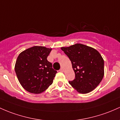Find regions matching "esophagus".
<instances>
[{"mask_svg":"<svg viewBox=\"0 0 120 120\" xmlns=\"http://www.w3.org/2000/svg\"><path fill=\"white\" fill-rule=\"evenodd\" d=\"M59 71H60V72H64V69H63V68H60V69L59 70Z\"/></svg>","mask_w":120,"mask_h":120,"instance_id":"obj_1","label":"esophagus"}]
</instances>
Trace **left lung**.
<instances>
[{
	"label": "left lung",
	"mask_w": 120,
	"mask_h": 120,
	"mask_svg": "<svg viewBox=\"0 0 120 120\" xmlns=\"http://www.w3.org/2000/svg\"><path fill=\"white\" fill-rule=\"evenodd\" d=\"M72 63L75 79L69 83L79 93H88L100 83L104 75V61L94 48L81 44L61 47Z\"/></svg>",
	"instance_id": "8db88e82"
}]
</instances>
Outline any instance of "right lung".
<instances>
[{
	"label": "right lung",
	"instance_id": "right-lung-1",
	"mask_svg": "<svg viewBox=\"0 0 120 120\" xmlns=\"http://www.w3.org/2000/svg\"><path fill=\"white\" fill-rule=\"evenodd\" d=\"M51 50L42 46H34L18 56L15 71L19 82L27 91L39 94L53 82L57 71L47 59Z\"/></svg>",
	"mask_w": 120,
	"mask_h": 120
}]
</instances>
